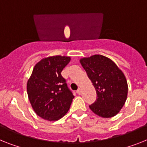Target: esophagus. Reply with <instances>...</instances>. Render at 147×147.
Masks as SVG:
<instances>
[{
    "label": "esophagus",
    "mask_w": 147,
    "mask_h": 147,
    "mask_svg": "<svg viewBox=\"0 0 147 147\" xmlns=\"http://www.w3.org/2000/svg\"><path fill=\"white\" fill-rule=\"evenodd\" d=\"M77 93H78V94H81V89H78V90H77Z\"/></svg>",
    "instance_id": "esophagus-1"
}]
</instances>
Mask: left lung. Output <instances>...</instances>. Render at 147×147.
Instances as JSON below:
<instances>
[{
  "label": "left lung",
  "mask_w": 147,
  "mask_h": 147,
  "mask_svg": "<svg viewBox=\"0 0 147 147\" xmlns=\"http://www.w3.org/2000/svg\"><path fill=\"white\" fill-rule=\"evenodd\" d=\"M80 63L96 91V100L90 105L91 111L103 118L117 115L128 94V84L123 71L113 60L103 55L84 57Z\"/></svg>",
  "instance_id": "obj_1"
}]
</instances>
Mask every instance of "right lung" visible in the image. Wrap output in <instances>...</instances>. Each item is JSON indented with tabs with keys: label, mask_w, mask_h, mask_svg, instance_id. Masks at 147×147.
Returning a JSON list of instances; mask_svg holds the SVG:
<instances>
[{
	"label": "right lung",
	"mask_w": 147,
	"mask_h": 147,
	"mask_svg": "<svg viewBox=\"0 0 147 147\" xmlns=\"http://www.w3.org/2000/svg\"><path fill=\"white\" fill-rule=\"evenodd\" d=\"M69 57L43 58L34 66L27 84V92L32 108L39 117L56 121L68 112L74 96L61 76L69 63Z\"/></svg>",
	"instance_id": "1"
}]
</instances>
